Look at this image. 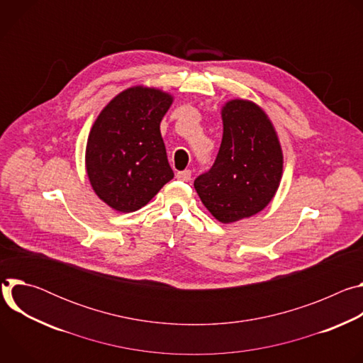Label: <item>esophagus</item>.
Masks as SVG:
<instances>
[{"instance_id": "1", "label": "esophagus", "mask_w": 363, "mask_h": 363, "mask_svg": "<svg viewBox=\"0 0 363 363\" xmlns=\"http://www.w3.org/2000/svg\"><path fill=\"white\" fill-rule=\"evenodd\" d=\"M177 179L188 182V181L191 179V171H189V169H186V171H181V172H177Z\"/></svg>"}]
</instances>
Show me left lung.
Returning <instances> with one entry per match:
<instances>
[{
  "instance_id": "left-lung-1",
  "label": "left lung",
  "mask_w": 363,
  "mask_h": 363,
  "mask_svg": "<svg viewBox=\"0 0 363 363\" xmlns=\"http://www.w3.org/2000/svg\"><path fill=\"white\" fill-rule=\"evenodd\" d=\"M223 140L213 168L199 175L195 191L223 224L250 218L274 198L283 175L279 135L257 103L231 99L221 108Z\"/></svg>"
}]
</instances>
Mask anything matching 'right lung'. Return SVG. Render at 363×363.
Returning a JSON list of instances; mask_svg holds the SVG:
<instances>
[{"label":"right lung","instance_id":"obj_1","mask_svg":"<svg viewBox=\"0 0 363 363\" xmlns=\"http://www.w3.org/2000/svg\"><path fill=\"white\" fill-rule=\"evenodd\" d=\"M174 96L157 87L132 86L116 94L94 121L84 164L96 195L119 213L145 206L174 178L161 121Z\"/></svg>","mask_w":363,"mask_h":363}]
</instances>
